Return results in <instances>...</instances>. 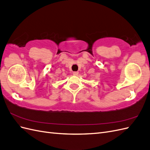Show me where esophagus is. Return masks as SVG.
I'll return each mask as SVG.
<instances>
[{
    "label": "esophagus",
    "mask_w": 150,
    "mask_h": 150,
    "mask_svg": "<svg viewBox=\"0 0 150 150\" xmlns=\"http://www.w3.org/2000/svg\"><path fill=\"white\" fill-rule=\"evenodd\" d=\"M73 74L74 75H77L79 74V71H74L73 72Z\"/></svg>",
    "instance_id": "esophagus-1"
}]
</instances>
